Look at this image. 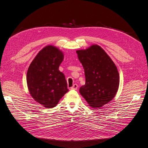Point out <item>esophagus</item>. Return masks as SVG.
<instances>
[{
    "label": "esophagus",
    "instance_id": "esophagus-1",
    "mask_svg": "<svg viewBox=\"0 0 148 148\" xmlns=\"http://www.w3.org/2000/svg\"><path fill=\"white\" fill-rule=\"evenodd\" d=\"M77 87H78V86H77V84H74L73 86L71 87V89H72V90H76V89H77Z\"/></svg>",
    "mask_w": 148,
    "mask_h": 148
}]
</instances>
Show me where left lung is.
<instances>
[{"label": "left lung", "mask_w": 148, "mask_h": 148, "mask_svg": "<svg viewBox=\"0 0 148 148\" xmlns=\"http://www.w3.org/2000/svg\"><path fill=\"white\" fill-rule=\"evenodd\" d=\"M83 66L86 84L79 93L92 108H100L113 99L119 85L118 71L101 46L93 44L86 49L77 50Z\"/></svg>", "instance_id": "1"}]
</instances>
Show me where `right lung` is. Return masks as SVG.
<instances>
[{
	"label": "right lung",
	"mask_w": 148,
	"mask_h": 148,
	"mask_svg": "<svg viewBox=\"0 0 148 148\" xmlns=\"http://www.w3.org/2000/svg\"><path fill=\"white\" fill-rule=\"evenodd\" d=\"M63 59L61 50L49 45L39 51L28 69L27 84L29 93L46 108L56 106L69 91L64 75L59 70Z\"/></svg>",
	"instance_id": "1"
}]
</instances>
